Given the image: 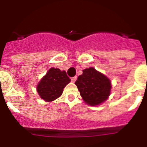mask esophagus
Listing matches in <instances>:
<instances>
[{
	"mask_svg": "<svg viewBox=\"0 0 147 147\" xmlns=\"http://www.w3.org/2000/svg\"><path fill=\"white\" fill-rule=\"evenodd\" d=\"M76 79H77V78H76V76H74V77H71V81H72L73 82H76Z\"/></svg>",
	"mask_w": 147,
	"mask_h": 147,
	"instance_id": "obj_1",
	"label": "esophagus"
}]
</instances>
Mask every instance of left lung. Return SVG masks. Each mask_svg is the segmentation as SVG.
Returning a JSON list of instances; mask_svg holds the SVG:
<instances>
[{"mask_svg": "<svg viewBox=\"0 0 147 147\" xmlns=\"http://www.w3.org/2000/svg\"><path fill=\"white\" fill-rule=\"evenodd\" d=\"M82 71L83 74L78 76L75 84L85 102L95 106L107 100L111 90V82L108 78L93 67Z\"/></svg>", "mask_w": 147, "mask_h": 147, "instance_id": "left-lung-1", "label": "left lung"}]
</instances>
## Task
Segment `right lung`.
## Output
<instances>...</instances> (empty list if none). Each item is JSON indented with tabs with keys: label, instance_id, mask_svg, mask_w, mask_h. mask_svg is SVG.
<instances>
[{
	"label": "right lung",
	"instance_id": "add662e5",
	"mask_svg": "<svg viewBox=\"0 0 147 147\" xmlns=\"http://www.w3.org/2000/svg\"><path fill=\"white\" fill-rule=\"evenodd\" d=\"M71 82L65 71L51 67L37 85V93L46 102H51L62 95L66 85Z\"/></svg>",
	"mask_w": 147,
	"mask_h": 147
}]
</instances>
